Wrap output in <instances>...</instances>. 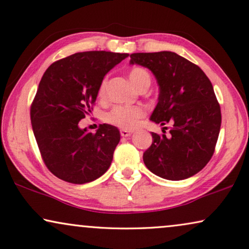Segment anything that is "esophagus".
Wrapping results in <instances>:
<instances>
[{
	"label": "esophagus",
	"mask_w": 249,
	"mask_h": 249,
	"mask_svg": "<svg viewBox=\"0 0 249 249\" xmlns=\"http://www.w3.org/2000/svg\"><path fill=\"white\" fill-rule=\"evenodd\" d=\"M133 134L132 130H128V129H121V136L122 137H128L130 135Z\"/></svg>",
	"instance_id": "34e87169"
}]
</instances>
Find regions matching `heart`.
<instances>
[{
  "label": "heart",
  "instance_id": "obj_1",
  "mask_svg": "<svg viewBox=\"0 0 249 249\" xmlns=\"http://www.w3.org/2000/svg\"><path fill=\"white\" fill-rule=\"evenodd\" d=\"M129 79L137 89L150 85L151 77L146 70L142 67H134L129 71ZM107 79H103L99 86L98 96H106ZM144 116V110L139 106H115L106 114V121L109 124L122 129H133L138 125L139 121Z\"/></svg>",
  "mask_w": 249,
  "mask_h": 249
}]
</instances>
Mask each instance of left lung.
<instances>
[{
    "label": "left lung",
    "mask_w": 249,
    "mask_h": 249,
    "mask_svg": "<svg viewBox=\"0 0 249 249\" xmlns=\"http://www.w3.org/2000/svg\"><path fill=\"white\" fill-rule=\"evenodd\" d=\"M129 63L150 70L159 85V101L150 120L172 125L169 136L151 133L144 164L170 180L195 175L213 156L221 127V109L211 81L199 66L174 52L133 53Z\"/></svg>",
    "instance_id": "8db88e82"
}]
</instances>
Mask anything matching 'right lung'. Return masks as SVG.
<instances>
[{"mask_svg": "<svg viewBox=\"0 0 249 249\" xmlns=\"http://www.w3.org/2000/svg\"><path fill=\"white\" fill-rule=\"evenodd\" d=\"M127 53L78 52L52 63L44 71L30 107V120L42 160L56 178L85 184L110 168L121 135L101 124L96 133L78 123L92 111L106 74Z\"/></svg>", "mask_w": 249, "mask_h": 249, "instance_id": "right-lung-1", "label": "right lung"}]
</instances>
